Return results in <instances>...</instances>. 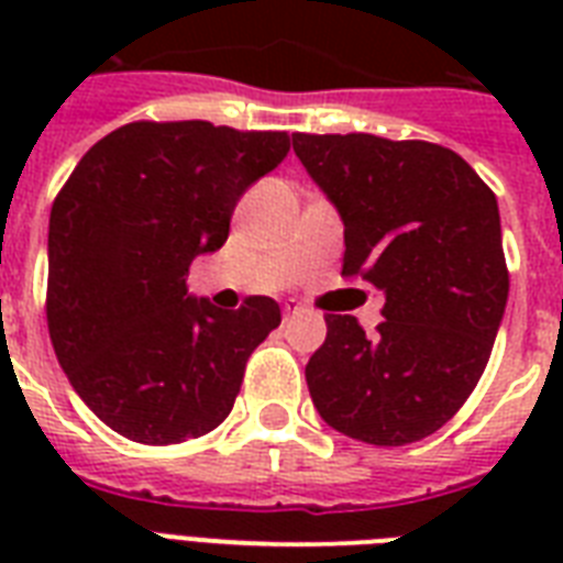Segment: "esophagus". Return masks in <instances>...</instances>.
I'll use <instances>...</instances> for the list:
<instances>
[{
    "instance_id": "obj_1",
    "label": "esophagus",
    "mask_w": 563,
    "mask_h": 563,
    "mask_svg": "<svg viewBox=\"0 0 563 563\" xmlns=\"http://www.w3.org/2000/svg\"><path fill=\"white\" fill-rule=\"evenodd\" d=\"M298 312H300V307H291V303H286V307H283V318H286V321L298 316Z\"/></svg>"
}]
</instances>
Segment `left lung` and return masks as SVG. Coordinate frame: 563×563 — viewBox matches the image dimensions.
<instances>
[{"instance_id":"8db88e82","label":"left lung","mask_w":563,"mask_h":563,"mask_svg":"<svg viewBox=\"0 0 563 563\" xmlns=\"http://www.w3.org/2000/svg\"><path fill=\"white\" fill-rule=\"evenodd\" d=\"M344 221V280L385 295L383 324L327 316L307 365L318 415L365 444L441 429L479 383L508 300L497 195L444 145L374 134H291Z\"/></svg>"}]
</instances>
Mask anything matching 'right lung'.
Here are the masks:
<instances>
[{
	"instance_id": "obj_1",
	"label": "right lung",
	"mask_w": 563,
	"mask_h": 563,
	"mask_svg": "<svg viewBox=\"0 0 563 563\" xmlns=\"http://www.w3.org/2000/svg\"><path fill=\"white\" fill-rule=\"evenodd\" d=\"M286 152V131L140 119L92 145L60 187L48 335L78 397L113 432L180 444L230 415L280 307L263 295L239 309L187 298L189 265L224 245L239 195Z\"/></svg>"
}]
</instances>
